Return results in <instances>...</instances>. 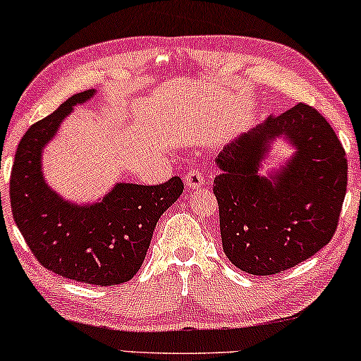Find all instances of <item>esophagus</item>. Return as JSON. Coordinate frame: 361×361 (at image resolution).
Here are the masks:
<instances>
[{
  "instance_id": "obj_1",
  "label": "esophagus",
  "mask_w": 361,
  "mask_h": 361,
  "mask_svg": "<svg viewBox=\"0 0 361 361\" xmlns=\"http://www.w3.org/2000/svg\"><path fill=\"white\" fill-rule=\"evenodd\" d=\"M204 176L198 170H190L185 175V185L188 186L190 190H198L200 186H203Z\"/></svg>"
}]
</instances>
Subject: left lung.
<instances>
[{"instance_id":"obj_1","label":"left lung","mask_w":361,"mask_h":361,"mask_svg":"<svg viewBox=\"0 0 361 361\" xmlns=\"http://www.w3.org/2000/svg\"><path fill=\"white\" fill-rule=\"evenodd\" d=\"M276 139L295 149L259 173ZM213 193L223 252L241 271L268 276L305 262L330 243L346 193L345 149L317 109L298 103L240 135L214 158Z\"/></svg>"}]
</instances>
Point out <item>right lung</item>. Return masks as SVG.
Segmentation results:
<instances>
[{
  "mask_svg": "<svg viewBox=\"0 0 361 361\" xmlns=\"http://www.w3.org/2000/svg\"><path fill=\"white\" fill-rule=\"evenodd\" d=\"M88 90L35 123L18 145L10 180L13 218L36 259L63 278L113 286L131 280L148 252L154 226L183 193L180 176L163 185L116 183L103 198L78 204L63 198L43 175L44 147Z\"/></svg>",
  "mask_w": 361,
  "mask_h": 361,
  "instance_id": "add662e5",
  "label": "right lung"
}]
</instances>
